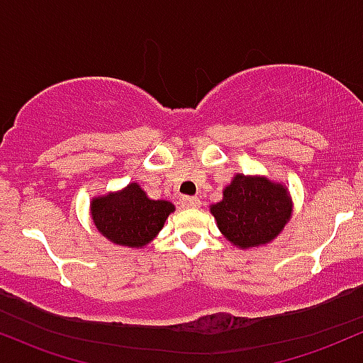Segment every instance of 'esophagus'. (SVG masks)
<instances>
[{
    "label": "esophagus",
    "mask_w": 363,
    "mask_h": 363,
    "mask_svg": "<svg viewBox=\"0 0 363 363\" xmlns=\"http://www.w3.org/2000/svg\"><path fill=\"white\" fill-rule=\"evenodd\" d=\"M200 200H198L196 196H182L181 200V205L184 206V208H198L200 206Z\"/></svg>",
    "instance_id": "obj_1"
}]
</instances>
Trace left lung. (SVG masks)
<instances>
[{
	"mask_svg": "<svg viewBox=\"0 0 363 363\" xmlns=\"http://www.w3.org/2000/svg\"><path fill=\"white\" fill-rule=\"evenodd\" d=\"M222 234L240 248L272 241L291 217V201L281 184L238 174L212 206Z\"/></svg>",
	"mask_w": 363,
	"mask_h": 363,
	"instance_id": "8db88e82",
	"label": "left lung"
}]
</instances>
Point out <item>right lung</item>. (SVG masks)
<instances>
[{
	"label": "right lung",
	"instance_id": "right-lung-1",
	"mask_svg": "<svg viewBox=\"0 0 363 363\" xmlns=\"http://www.w3.org/2000/svg\"><path fill=\"white\" fill-rule=\"evenodd\" d=\"M172 212V203L150 200L136 182L121 193L106 194L91 203V215L99 233L111 242L133 248L148 245Z\"/></svg>",
	"mask_w": 363,
	"mask_h": 363
}]
</instances>
